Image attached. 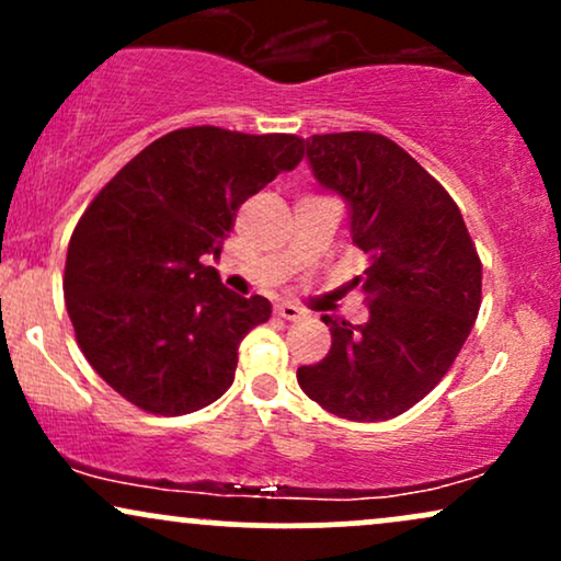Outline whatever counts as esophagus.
I'll return each instance as SVG.
<instances>
[{
  "label": "esophagus",
  "mask_w": 561,
  "mask_h": 561,
  "mask_svg": "<svg viewBox=\"0 0 561 561\" xmlns=\"http://www.w3.org/2000/svg\"><path fill=\"white\" fill-rule=\"evenodd\" d=\"M276 313L287 321H298L306 317V311H302L300 306H295V302H279V306H276Z\"/></svg>",
  "instance_id": "esophagus-1"
}]
</instances>
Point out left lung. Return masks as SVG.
Listing matches in <instances>:
<instances>
[{
  "label": "left lung",
  "mask_w": 561,
  "mask_h": 561,
  "mask_svg": "<svg viewBox=\"0 0 561 561\" xmlns=\"http://www.w3.org/2000/svg\"><path fill=\"white\" fill-rule=\"evenodd\" d=\"M306 158L313 179L347 205L351 240L369 261L353 279L369 319L324 313L332 347L300 366L298 385L343 420H392L440 382L472 332L478 250L448 192L382 134H313Z\"/></svg>",
  "instance_id": "8db88e82"
}]
</instances>
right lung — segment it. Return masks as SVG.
Instances as JSON below:
<instances>
[{
  "instance_id": "1",
  "label": "right lung",
  "mask_w": 561,
  "mask_h": 561,
  "mask_svg": "<svg viewBox=\"0 0 561 561\" xmlns=\"http://www.w3.org/2000/svg\"><path fill=\"white\" fill-rule=\"evenodd\" d=\"M302 158L293 134L192 126L128 160L68 244L66 306L92 369L150 414L214 403L234 382L242 337L272 317L214 266L237 208Z\"/></svg>"
}]
</instances>
